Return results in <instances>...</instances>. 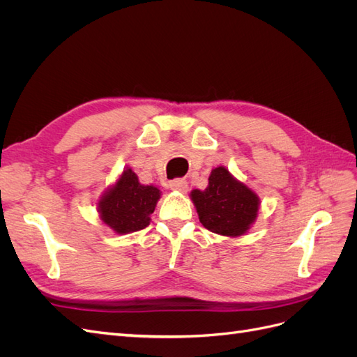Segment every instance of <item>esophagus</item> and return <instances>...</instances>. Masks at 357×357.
Returning a JSON list of instances; mask_svg holds the SVG:
<instances>
[{
    "label": "esophagus",
    "instance_id": "1",
    "mask_svg": "<svg viewBox=\"0 0 357 357\" xmlns=\"http://www.w3.org/2000/svg\"><path fill=\"white\" fill-rule=\"evenodd\" d=\"M169 188L177 192H186L188 190V181L185 178H176L169 181Z\"/></svg>",
    "mask_w": 357,
    "mask_h": 357
}]
</instances>
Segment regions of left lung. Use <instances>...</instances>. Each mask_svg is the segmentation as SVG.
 Segmentation results:
<instances>
[{
  "label": "left lung",
  "instance_id": "1",
  "mask_svg": "<svg viewBox=\"0 0 357 357\" xmlns=\"http://www.w3.org/2000/svg\"><path fill=\"white\" fill-rule=\"evenodd\" d=\"M190 197L205 228L226 236L243 235L259 208V198L223 167L211 171L207 189L193 190Z\"/></svg>",
  "mask_w": 357,
  "mask_h": 357
}]
</instances>
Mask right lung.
Masks as SVG:
<instances>
[{"label": "right lung", "mask_w": 357, "mask_h": 357, "mask_svg": "<svg viewBox=\"0 0 357 357\" xmlns=\"http://www.w3.org/2000/svg\"><path fill=\"white\" fill-rule=\"evenodd\" d=\"M160 197L155 186H143L131 169H125L116 185L100 201L102 220L117 234L144 229Z\"/></svg>", "instance_id": "right-lung-1"}]
</instances>
